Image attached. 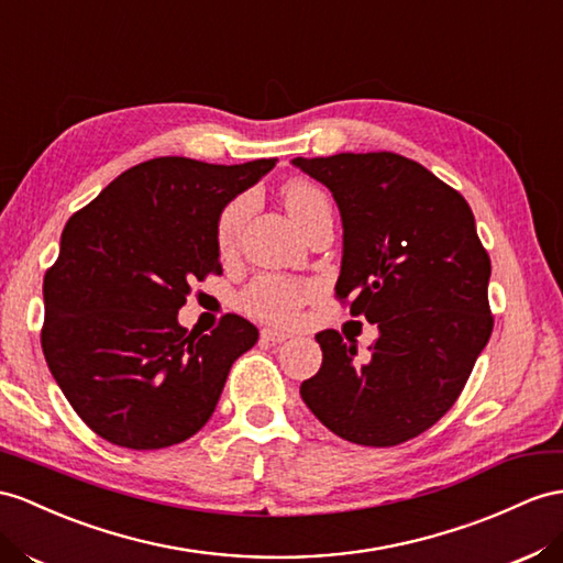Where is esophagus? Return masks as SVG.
<instances>
[{
  "mask_svg": "<svg viewBox=\"0 0 563 563\" xmlns=\"http://www.w3.org/2000/svg\"><path fill=\"white\" fill-rule=\"evenodd\" d=\"M262 338L268 340V342H287L292 335L285 333V330H278V328H264Z\"/></svg>",
  "mask_w": 563,
  "mask_h": 563,
  "instance_id": "obj_1",
  "label": "esophagus"
}]
</instances>
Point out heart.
<instances>
[{"label":"heart","mask_w":563,"mask_h":563,"mask_svg":"<svg viewBox=\"0 0 563 563\" xmlns=\"http://www.w3.org/2000/svg\"><path fill=\"white\" fill-rule=\"evenodd\" d=\"M283 205L290 211L295 223L307 230L316 219L330 213L328 195L309 180H290L280 190ZM254 207L252 195H238L228 201L216 219V244L221 254L235 252L240 244L242 230L250 221ZM313 297V285L305 280L285 278V276H258L240 295V307L252 319L266 323H290L297 319L299 309Z\"/></svg>","instance_id":"1"}]
</instances>
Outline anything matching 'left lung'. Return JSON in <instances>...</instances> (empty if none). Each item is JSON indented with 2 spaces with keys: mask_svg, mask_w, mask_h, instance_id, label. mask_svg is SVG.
<instances>
[{
  "mask_svg": "<svg viewBox=\"0 0 563 563\" xmlns=\"http://www.w3.org/2000/svg\"><path fill=\"white\" fill-rule=\"evenodd\" d=\"M292 164L340 207L338 301L380 330L364 364L338 330H321L323 364L301 383V399L342 440L401 444L454 407L493 333L489 256L473 211L435 173L395 152Z\"/></svg>",
  "mask_w": 563,
  "mask_h": 563,
  "instance_id": "left-lung-1",
  "label": "left lung"
}]
</instances>
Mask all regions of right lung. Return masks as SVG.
Listing matches in <instances>:
<instances>
[{
    "instance_id": "1",
    "label": "right lung",
    "mask_w": 563,
    "mask_h": 563,
    "mask_svg": "<svg viewBox=\"0 0 563 563\" xmlns=\"http://www.w3.org/2000/svg\"><path fill=\"white\" fill-rule=\"evenodd\" d=\"M273 166L150 158L68 219L42 285L40 340L68 405L102 440L162 450L211 419L258 330L225 313L199 338L178 325V311L190 285L223 273L219 211Z\"/></svg>"
}]
</instances>
